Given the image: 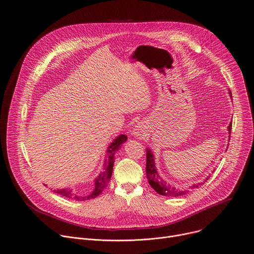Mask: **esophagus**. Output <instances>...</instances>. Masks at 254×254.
<instances>
[{
    "mask_svg": "<svg viewBox=\"0 0 254 254\" xmlns=\"http://www.w3.org/2000/svg\"><path fill=\"white\" fill-rule=\"evenodd\" d=\"M145 129L144 127L141 126V125H137L135 127H132V134L133 135H136V136H142L143 133H144Z\"/></svg>",
    "mask_w": 254,
    "mask_h": 254,
    "instance_id": "1",
    "label": "esophagus"
}]
</instances>
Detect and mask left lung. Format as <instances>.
I'll list each match as a JSON object with an SVG mask.
<instances>
[{
    "mask_svg": "<svg viewBox=\"0 0 254 254\" xmlns=\"http://www.w3.org/2000/svg\"><path fill=\"white\" fill-rule=\"evenodd\" d=\"M230 96H231V92H229ZM231 128H232V124H230L228 127V130L229 132H231ZM146 157H147V161H146V174H147V178L148 181L150 183V186L155 190V191H157L159 194L161 195H169V196H180L186 194L189 190H177L169 184H167L166 181H164L162 178L160 177L156 166H155V161H154V155L153 152L150 149H146ZM210 177H206L204 179V181H206ZM200 182L198 184H195V186L191 187V189H196L199 186H202L204 183Z\"/></svg>",
    "mask_w": 254,
    "mask_h": 254,
    "instance_id": "1",
    "label": "left lung"
}]
</instances>
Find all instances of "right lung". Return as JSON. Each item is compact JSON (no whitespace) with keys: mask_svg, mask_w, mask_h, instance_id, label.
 <instances>
[{"mask_svg":"<svg viewBox=\"0 0 254 254\" xmlns=\"http://www.w3.org/2000/svg\"><path fill=\"white\" fill-rule=\"evenodd\" d=\"M127 139L126 134H120L117 139H115L108 147L107 149V159H105L104 163V171H102L94 180V189L92 191L84 194L79 195L76 192H74L71 189H62L57 190L55 192L61 194L62 196H65L67 198H72L76 200H87L91 198H95L98 196L103 190L108 186V182L110 180V177L112 175V169H113V163H114V154L120 148L123 143H125Z\"/></svg>","mask_w":254,"mask_h":254,"instance_id":"obj_1","label":"right lung"}]
</instances>
